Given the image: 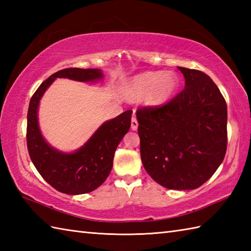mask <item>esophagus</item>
Segmentation results:
<instances>
[{
    "label": "esophagus",
    "mask_w": 251,
    "mask_h": 251,
    "mask_svg": "<svg viewBox=\"0 0 251 251\" xmlns=\"http://www.w3.org/2000/svg\"><path fill=\"white\" fill-rule=\"evenodd\" d=\"M137 128H138V122H137L136 116L132 115V117H131V129L137 130Z\"/></svg>",
    "instance_id": "obj_1"
}]
</instances>
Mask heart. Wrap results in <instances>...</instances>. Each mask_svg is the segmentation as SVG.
<instances>
[{
	"label": "heart",
	"mask_w": 251,
	"mask_h": 251,
	"mask_svg": "<svg viewBox=\"0 0 251 251\" xmlns=\"http://www.w3.org/2000/svg\"><path fill=\"white\" fill-rule=\"evenodd\" d=\"M178 84V77L174 73L148 71L130 79L126 94L132 101H139L147 96L148 104L161 105L173 97Z\"/></svg>",
	"instance_id": "heart-1"
}]
</instances>
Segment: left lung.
Wrapping results in <instances>:
<instances>
[{
	"label": "left lung",
	"instance_id": "1",
	"mask_svg": "<svg viewBox=\"0 0 251 251\" xmlns=\"http://www.w3.org/2000/svg\"><path fill=\"white\" fill-rule=\"evenodd\" d=\"M185 86L159 106L137 110L140 154L151 178L170 190H194L216 173L226 156L227 109L204 72L178 67Z\"/></svg>",
	"mask_w": 251,
	"mask_h": 251
}]
</instances>
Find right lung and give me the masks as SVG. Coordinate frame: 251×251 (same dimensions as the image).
Here are the masks:
<instances>
[{
	"label": "right lung",
	"instance_id": "1",
	"mask_svg": "<svg viewBox=\"0 0 251 251\" xmlns=\"http://www.w3.org/2000/svg\"><path fill=\"white\" fill-rule=\"evenodd\" d=\"M57 77L78 82H95L103 77L99 69L68 68L44 81L32 96L26 116V147L32 163L47 183L61 193H89L102 184L113 167L114 153L123 137L130 128L132 111H125L106 121L85 145L73 153L51 148L41 134L37 109L45 90Z\"/></svg>",
	"mask_w": 251,
	"mask_h": 251
}]
</instances>
